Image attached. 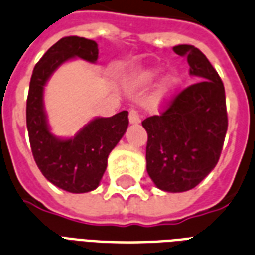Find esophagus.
I'll list each match as a JSON object with an SVG mask.
<instances>
[{"label":"esophagus","instance_id":"obj_1","mask_svg":"<svg viewBox=\"0 0 255 255\" xmlns=\"http://www.w3.org/2000/svg\"><path fill=\"white\" fill-rule=\"evenodd\" d=\"M128 119H129V123L137 124L141 122V115L139 114V111L131 110L129 111V114H128Z\"/></svg>","mask_w":255,"mask_h":255}]
</instances>
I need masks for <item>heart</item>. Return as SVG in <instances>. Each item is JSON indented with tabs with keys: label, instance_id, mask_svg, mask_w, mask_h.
Returning <instances> with one entry per match:
<instances>
[{
	"label": "heart",
	"instance_id": "obj_1",
	"mask_svg": "<svg viewBox=\"0 0 255 255\" xmlns=\"http://www.w3.org/2000/svg\"><path fill=\"white\" fill-rule=\"evenodd\" d=\"M156 75H158V71H149L147 72V73H144L143 79L147 81L153 80V79L156 77ZM179 83L180 80L178 76H170V77H167V80L164 81V84L162 85V91H160L162 96H168V95H171L175 89L178 88Z\"/></svg>",
	"mask_w": 255,
	"mask_h": 255
}]
</instances>
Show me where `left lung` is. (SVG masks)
<instances>
[{
    "label": "left lung",
    "mask_w": 255,
    "mask_h": 255,
    "mask_svg": "<svg viewBox=\"0 0 255 255\" xmlns=\"http://www.w3.org/2000/svg\"><path fill=\"white\" fill-rule=\"evenodd\" d=\"M186 56L197 83L176 92L160 115L141 122L148 140L147 172L156 187L183 192L217 166L227 131L225 87L205 54L192 45L172 48Z\"/></svg>",
    "instance_id": "8db88e82"
}]
</instances>
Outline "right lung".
Returning <instances> with one entry per match:
<instances>
[{
  "instance_id": "right-lung-1",
  "label": "right lung",
  "mask_w": 255,
  "mask_h": 255,
  "mask_svg": "<svg viewBox=\"0 0 255 255\" xmlns=\"http://www.w3.org/2000/svg\"><path fill=\"white\" fill-rule=\"evenodd\" d=\"M80 57L96 63L99 48L93 40L69 36L46 50L33 69L26 99V127L33 158L50 183L68 192L92 191L107 168V159L128 127V111L89 122L73 139L50 133L44 111V85L63 63Z\"/></svg>"
}]
</instances>
